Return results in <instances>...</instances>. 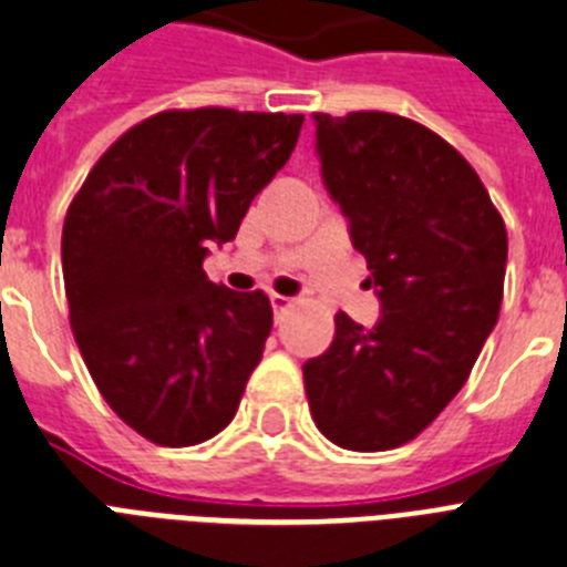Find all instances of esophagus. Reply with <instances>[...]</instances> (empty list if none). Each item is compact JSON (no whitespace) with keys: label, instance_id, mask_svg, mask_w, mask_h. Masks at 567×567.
Listing matches in <instances>:
<instances>
[{"label":"esophagus","instance_id":"esophagus-1","mask_svg":"<svg viewBox=\"0 0 567 567\" xmlns=\"http://www.w3.org/2000/svg\"><path fill=\"white\" fill-rule=\"evenodd\" d=\"M269 301H272L275 312H287L289 307H292V298H287V295H278V292L269 295Z\"/></svg>","mask_w":567,"mask_h":567}]
</instances>
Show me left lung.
<instances>
[{
	"mask_svg": "<svg viewBox=\"0 0 567 567\" xmlns=\"http://www.w3.org/2000/svg\"><path fill=\"white\" fill-rule=\"evenodd\" d=\"M312 121L321 179L382 312L373 327L339 312L333 344L303 364V385L327 441L382 452L414 441L470 377L498 321L507 231L470 162L417 121Z\"/></svg>",
	"mask_w": 567,
	"mask_h": 567,
	"instance_id": "8db88e82",
	"label": "left lung"
}]
</instances>
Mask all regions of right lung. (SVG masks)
<instances>
[{
	"label": "right lung",
	"mask_w": 567,
	"mask_h": 567,
	"mask_svg": "<svg viewBox=\"0 0 567 567\" xmlns=\"http://www.w3.org/2000/svg\"><path fill=\"white\" fill-rule=\"evenodd\" d=\"M303 115L171 110L97 158L63 223L74 341L97 391L158 446H196L237 414L272 330L260 289L203 272L287 165Z\"/></svg>",
	"instance_id": "right-lung-1"
}]
</instances>
